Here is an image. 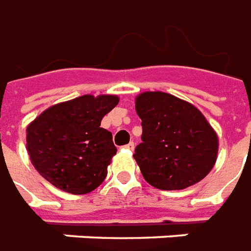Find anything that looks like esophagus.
I'll list each match as a JSON object with an SVG mask.
<instances>
[{"label": "esophagus", "mask_w": 251, "mask_h": 251, "mask_svg": "<svg viewBox=\"0 0 251 251\" xmlns=\"http://www.w3.org/2000/svg\"><path fill=\"white\" fill-rule=\"evenodd\" d=\"M134 147H135L134 142H129L128 145L124 146V149H127V150H134Z\"/></svg>", "instance_id": "esophagus-1"}]
</instances>
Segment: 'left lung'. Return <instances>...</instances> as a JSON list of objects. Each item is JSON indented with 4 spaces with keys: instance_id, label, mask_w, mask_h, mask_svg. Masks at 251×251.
I'll return each instance as SVG.
<instances>
[{
    "instance_id": "obj_1",
    "label": "left lung",
    "mask_w": 251,
    "mask_h": 251,
    "mask_svg": "<svg viewBox=\"0 0 251 251\" xmlns=\"http://www.w3.org/2000/svg\"><path fill=\"white\" fill-rule=\"evenodd\" d=\"M142 143L134 158L150 185L178 191L201 181L214 168L218 136L197 108L162 92L136 97Z\"/></svg>"
}]
</instances>
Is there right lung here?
<instances>
[{
    "label": "right lung",
    "instance_id": "1",
    "mask_svg": "<svg viewBox=\"0 0 251 251\" xmlns=\"http://www.w3.org/2000/svg\"><path fill=\"white\" fill-rule=\"evenodd\" d=\"M116 96H81L51 106L26 128V150L42 177L73 195L94 191L106 177L117 149L101 128Z\"/></svg>",
    "mask_w": 251,
    "mask_h": 251
}]
</instances>
